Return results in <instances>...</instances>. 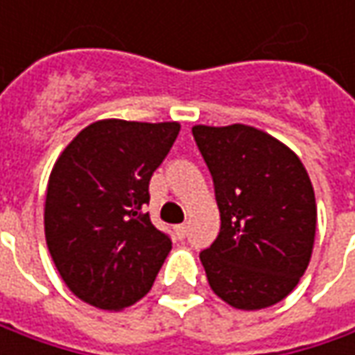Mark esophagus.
<instances>
[{
	"mask_svg": "<svg viewBox=\"0 0 355 355\" xmlns=\"http://www.w3.org/2000/svg\"><path fill=\"white\" fill-rule=\"evenodd\" d=\"M175 235L180 239H184L187 235V223H182V225H175Z\"/></svg>",
	"mask_w": 355,
	"mask_h": 355,
	"instance_id": "34e87169",
	"label": "esophagus"
}]
</instances>
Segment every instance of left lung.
I'll list each match as a JSON object with an SVG mask.
<instances>
[{
  "label": "left lung",
  "mask_w": 355,
  "mask_h": 355,
  "mask_svg": "<svg viewBox=\"0 0 355 355\" xmlns=\"http://www.w3.org/2000/svg\"><path fill=\"white\" fill-rule=\"evenodd\" d=\"M211 171L221 231L199 259L229 306L261 310L293 293L316 235L314 187L300 157L263 130L191 128Z\"/></svg>",
  "instance_id": "left-lung-1"
}]
</instances>
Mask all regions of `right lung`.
<instances>
[{
    "label": "right lung",
    "instance_id": "add662e5",
    "mask_svg": "<svg viewBox=\"0 0 355 355\" xmlns=\"http://www.w3.org/2000/svg\"><path fill=\"white\" fill-rule=\"evenodd\" d=\"M180 122L106 118L80 130L57 157L45 198V239L69 291L101 310H122L152 288L171 241L144 205L150 178Z\"/></svg>",
    "mask_w": 355,
    "mask_h": 355
}]
</instances>
